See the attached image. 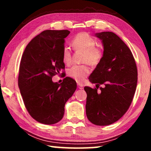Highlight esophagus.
Listing matches in <instances>:
<instances>
[{"label":"esophagus","mask_w":151,"mask_h":151,"mask_svg":"<svg viewBox=\"0 0 151 151\" xmlns=\"http://www.w3.org/2000/svg\"><path fill=\"white\" fill-rule=\"evenodd\" d=\"M77 86H78V88L79 89H83V85H81V84L78 83V84H77Z\"/></svg>","instance_id":"34e87169"}]
</instances>
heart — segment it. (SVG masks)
Listing matches in <instances>:
<instances>
[{
	"instance_id": "obj_1",
	"label": "heart",
	"mask_w": 151,
	"mask_h": 151,
	"mask_svg": "<svg viewBox=\"0 0 151 151\" xmlns=\"http://www.w3.org/2000/svg\"><path fill=\"white\" fill-rule=\"evenodd\" d=\"M72 45L76 50L84 52L83 63H88L91 66H96L101 62L103 52L102 48L96 46V41L87 33H79L74 38ZM63 62L66 65H70L72 61L70 51L67 47L63 48L62 53ZM68 75L79 83L85 81L86 76L90 73V69L86 65H75L68 70Z\"/></svg>"
}]
</instances>
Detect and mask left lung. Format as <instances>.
I'll list each match as a JSON object with an SVG mask.
<instances>
[{"label": "left lung", "instance_id": "left-lung-1", "mask_svg": "<svg viewBox=\"0 0 151 151\" xmlns=\"http://www.w3.org/2000/svg\"><path fill=\"white\" fill-rule=\"evenodd\" d=\"M101 40L103 58L88 78L95 88L85 86L86 114L89 121L106 126L118 121L129 109L136 91L137 68L131 50L112 32L95 34ZM103 84L101 91H97Z\"/></svg>", "mask_w": 151, "mask_h": 151}]
</instances>
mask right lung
I'll use <instances>...</instances> for the list:
<instances>
[{"label":"right lung","instance_id":"add662e5","mask_svg":"<svg viewBox=\"0 0 151 151\" xmlns=\"http://www.w3.org/2000/svg\"><path fill=\"white\" fill-rule=\"evenodd\" d=\"M68 30H47L35 37L25 48L20 63L19 86L30 115L45 124L59 122L65 105L76 89L66 76L58 84L52 77L65 68L62 58Z\"/></svg>","mask_w":151,"mask_h":151}]
</instances>
